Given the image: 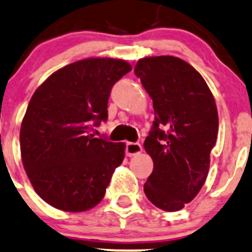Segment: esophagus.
Segmentation results:
<instances>
[{
  "mask_svg": "<svg viewBox=\"0 0 252 252\" xmlns=\"http://www.w3.org/2000/svg\"><path fill=\"white\" fill-rule=\"evenodd\" d=\"M141 152H142L141 145L135 144V142H126V153L128 157H134V156L140 155Z\"/></svg>",
  "mask_w": 252,
  "mask_h": 252,
  "instance_id": "obj_1",
  "label": "esophagus"
}]
</instances>
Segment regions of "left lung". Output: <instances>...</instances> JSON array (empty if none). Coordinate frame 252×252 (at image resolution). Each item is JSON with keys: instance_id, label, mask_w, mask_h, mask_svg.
Listing matches in <instances>:
<instances>
[{"instance_id": "obj_1", "label": "left lung", "mask_w": 252, "mask_h": 252, "mask_svg": "<svg viewBox=\"0 0 252 252\" xmlns=\"http://www.w3.org/2000/svg\"><path fill=\"white\" fill-rule=\"evenodd\" d=\"M134 72L152 97L156 116L144 142L153 160L145 194L161 210H181L208 176L219 133L215 99L202 75L180 58H142Z\"/></svg>"}]
</instances>
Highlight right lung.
I'll return each mask as SVG.
<instances>
[{"instance_id": "add662e5", "label": "right lung", "mask_w": 252, "mask_h": 252, "mask_svg": "<svg viewBox=\"0 0 252 252\" xmlns=\"http://www.w3.org/2000/svg\"><path fill=\"white\" fill-rule=\"evenodd\" d=\"M129 71L126 60L88 58L55 71L33 93L20 126L21 160L53 208L81 213L104 198L126 144L91 131L107 119L111 89Z\"/></svg>"}]
</instances>
